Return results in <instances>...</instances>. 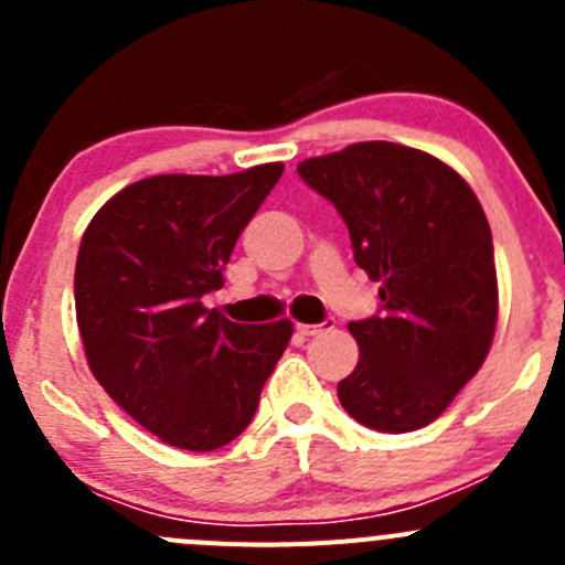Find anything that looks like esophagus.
<instances>
[{
	"label": "esophagus",
	"instance_id": "34e87169",
	"mask_svg": "<svg viewBox=\"0 0 565 565\" xmlns=\"http://www.w3.org/2000/svg\"><path fill=\"white\" fill-rule=\"evenodd\" d=\"M333 324H335V319H324V322H319V324L298 322V333L300 335H317V333H322V330H330Z\"/></svg>",
	"mask_w": 565,
	"mask_h": 565
}]
</instances>
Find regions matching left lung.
<instances>
[{"mask_svg": "<svg viewBox=\"0 0 565 565\" xmlns=\"http://www.w3.org/2000/svg\"><path fill=\"white\" fill-rule=\"evenodd\" d=\"M298 172L335 204L358 267L380 281V317L350 322L361 358L339 383L341 407L391 435L431 424L476 377L498 328L481 202L440 158L393 141H358Z\"/></svg>", "mask_w": 565, "mask_h": 565, "instance_id": "1", "label": "left lung"}]
</instances>
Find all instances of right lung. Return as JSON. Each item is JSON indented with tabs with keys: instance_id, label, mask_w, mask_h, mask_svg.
<instances>
[{
	"instance_id": "obj_1",
	"label": "right lung",
	"mask_w": 565,
	"mask_h": 565,
	"mask_svg": "<svg viewBox=\"0 0 565 565\" xmlns=\"http://www.w3.org/2000/svg\"><path fill=\"white\" fill-rule=\"evenodd\" d=\"M284 163L156 174L114 193L84 230L76 322L95 380L182 451H215L250 424L292 322L237 324L202 295L224 287L237 237Z\"/></svg>"
}]
</instances>
